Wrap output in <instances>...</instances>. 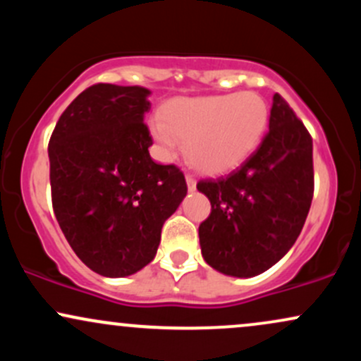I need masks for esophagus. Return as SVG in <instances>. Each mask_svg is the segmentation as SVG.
Segmentation results:
<instances>
[{
    "instance_id": "34e87169",
    "label": "esophagus",
    "mask_w": 361,
    "mask_h": 361,
    "mask_svg": "<svg viewBox=\"0 0 361 361\" xmlns=\"http://www.w3.org/2000/svg\"><path fill=\"white\" fill-rule=\"evenodd\" d=\"M186 186H188V192H195L197 190V181L193 180V176H186Z\"/></svg>"
}]
</instances>
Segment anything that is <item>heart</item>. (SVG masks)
I'll use <instances>...</instances> for the list:
<instances>
[{"instance_id": "1", "label": "heart", "mask_w": 361, "mask_h": 361, "mask_svg": "<svg viewBox=\"0 0 361 361\" xmlns=\"http://www.w3.org/2000/svg\"><path fill=\"white\" fill-rule=\"evenodd\" d=\"M270 109L252 91L212 97H178L149 122V132L164 154L185 139L188 164L204 175H224L244 163L267 132Z\"/></svg>"}]
</instances>
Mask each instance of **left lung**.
<instances>
[{
	"instance_id": "left-lung-1",
	"label": "left lung",
	"mask_w": 361,
	"mask_h": 361,
	"mask_svg": "<svg viewBox=\"0 0 361 361\" xmlns=\"http://www.w3.org/2000/svg\"><path fill=\"white\" fill-rule=\"evenodd\" d=\"M268 128L241 166L197 185L212 205L198 227L202 256L224 275L251 279L267 271L287 255L307 219L312 137L279 93Z\"/></svg>"
}]
</instances>
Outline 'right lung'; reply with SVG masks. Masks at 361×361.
<instances>
[{
    "label": "right lung",
    "instance_id": "obj_1",
    "mask_svg": "<svg viewBox=\"0 0 361 361\" xmlns=\"http://www.w3.org/2000/svg\"><path fill=\"white\" fill-rule=\"evenodd\" d=\"M149 94L142 86H90L49 142L57 222L78 258L109 279L154 259L163 224L186 197L183 173L149 156Z\"/></svg>",
    "mask_w": 361,
    "mask_h": 361
}]
</instances>
